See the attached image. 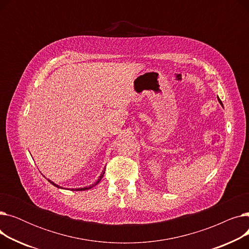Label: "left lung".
Returning <instances> with one entry per match:
<instances>
[{
  "mask_svg": "<svg viewBox=\"0 0 249 249\" xmlns=\"http://www.w3.org/2000/svg\"><path fill=\"white\" fill-rule=\"evenodd\" d=\"M218 101H219V103L221 104V106H222V107H223V104H222V102H221V100H220L219 98H218Z\"/></svg>",
  "mask_w": 249,
  "mask_h": 249,
  "instance_id": "8db88e82",
  "label": "left lung"
}]
</instances>
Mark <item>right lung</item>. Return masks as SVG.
Segmentation results:
<instances>
[{
  "label": "right lung",
  "instance_id": "right-lung-1",
  "mask_svg": "<svg viewBox=\"0 0 249 249\" xmlns=\"http://www.w3.org/2000/svg\"><path fill=\"white\" fill-rule=\"evenodd\" d=\"M104 174H105V168H104V171L102 172V174H101V176L99 177V178H98V180L95 182V184H93V185H90V186H89V187H85V188H78V189H72L73 191H86V190H89V189H91V188H94L96 185H98L99 184V182L101 181V179H102V178L104 177ZM48 181L50 182V184H52V185H53L54 187H56V188H58V189H64V188H62V187H59L58 185H56V184H54V182L53 181H52V180H50V179H48Z\"/></svg>",
  "mask_w": 249,
  "mask_h": 249
}]
</instances>
